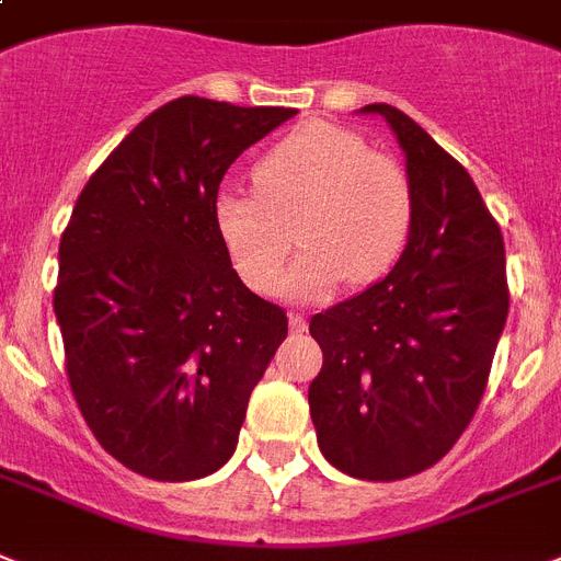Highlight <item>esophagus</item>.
I'll use <instances>...</instances> for the list:
<instances>
[{"instance_id": "esophagus-1", "label": "esophagus", "mask_w": 561, "mask_h": 561, "mask_svg": "<svg viewBox=\"0 0 561 561\" xmlns=\"http://www.w3.org/2000/svg\"><path fill=\"white\" fill-rule=\"evenodd\" d=\"M288 325H290V331H294V334H302L305 328H308V322H305L302 313H290Z\"/></svg>"}]
</instances>
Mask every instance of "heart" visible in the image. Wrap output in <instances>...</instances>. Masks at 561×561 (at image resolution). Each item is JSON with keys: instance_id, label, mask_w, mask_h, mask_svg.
Here are the masks:
<instances>
[{"instance_id": "obj_1", "label": "heart", "mask_w": 561, "mask_h": 561, "mask_svg": "<svg viewBox=\"0 0 561 561\" xmlns=\"http://www.w3.org/2000/svg\"><path fill=\"white\" fill-rule=\"evenodd\" d=\"M256 190L227 184L213 221L236 273L259 294L279 288L290 230L302 244L285 290L311 299L343 279H380L407 244L412 186L389 154L371 152L357 131L328 121L296 126L259 158Z\"/></svg>"}]
</instances>
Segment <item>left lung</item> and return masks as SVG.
<instances>
[{
  "label": "left lung",
  "instance_id": "1",
  "mask_svg": "<svg viewBox=\"0 0 561 561\" xmlns=\"http://www.w3.org/2000/svg\"><path fill=\"white\" fill-rule=\"evenodd\" d=\"M407 152L412 227L386 279L311 317L313 430L363 481L438 463L484 398L510 308L504 236L470 172L400 108L371 103Z\"/></svg>",
  "mask_w": 561,
  "mask_h": 561
}]
</instances>
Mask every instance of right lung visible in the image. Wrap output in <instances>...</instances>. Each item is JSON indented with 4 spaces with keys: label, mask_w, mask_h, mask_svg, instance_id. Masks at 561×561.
<instances>
[{
    "label": "right lung",
    "mask_w": 561,
    "mask_h": 561,
    "mask_svg": "<svg viewBox=\"0 0 561 561\" xmlns=\"http://www.w3.org/2000/svg\"><path fill=\"white\" fill-rule=\"evenodd\" d=\"M282 106L178 98L100 163L59 239L54 313L89 430L123 467L193 481L233 455L285 308L239 279L213 221L230 163Z\"/></svg>",
    "instance_id": "obj_1"
}]
</instances>
